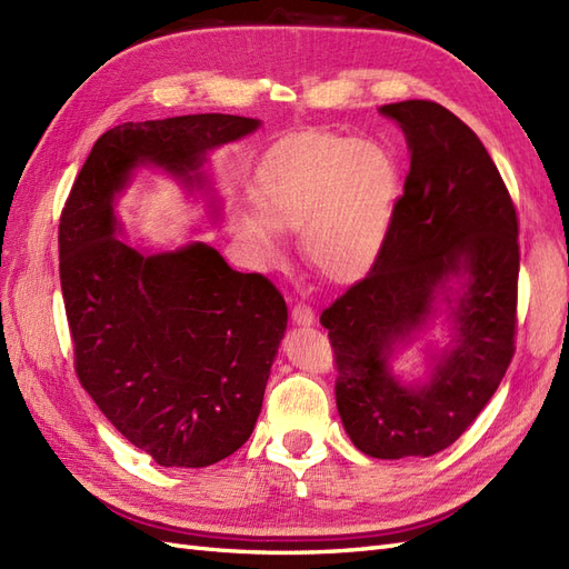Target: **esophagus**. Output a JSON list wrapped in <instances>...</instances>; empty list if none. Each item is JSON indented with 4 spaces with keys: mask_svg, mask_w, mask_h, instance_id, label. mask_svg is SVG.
<instances>
[{
    "mask_svg": "<svg viewBox=\"0 0 569 569\" xmlns=\"http://www.w3.org/2000/svg\"><path fill=\"white\" fill-rule=\"evenodd\" d=\"M292 321L297 323V326H311L313 321H316V313H313V309L309 307V303H295V309H292Z\"/></svg>",
    "mask_w": 569,
    "mask_h": 569,
    "instance_id": "esophagus-1",
    "label": "esophagus"
}]
</instances>
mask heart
Masks as SVG:
<instances>
[{"instance_id": "obj_1", "label": "heart", "mask_w": 569, "mask_h": 569, "mask_svg": "<svg viewBox=\"0 0 569 569\" xmlns=\"http://www.w3.org/2000/svg\"><path fill=\"white\" fill-rule=\"evenodd\" d=\"M253 210L233 233L262 266L282 260V231H299L309 266L332 282H357L379 260L398 198V169L373 142L297 134L277 142L253 173Z\"/></svg>"}]
</instances>
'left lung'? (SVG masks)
<instances>
[{
    "label": "left lung",
    "mask_w": 569,
    "mask_h": 569,
    "mask_svg": "<svg viewBox=\"0 0 569 569\" xmlns=\"http://www.w3.org/2000/svg\"><path fill=\"white\" fill-rule=\"evenodd\" d=\"M379 113L403 130L410 171L383 251L362 282L321 313L336 352V403L371 459L451 447L500 386L515 355L519 221L478 134L435 101ZM445 320L422 382L390 369L396 349Z\"/></svg>",
    "instance_id": "1"
}]
</instances>
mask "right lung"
<instances>
[{"mask_svg": "<svg viewBox=\"0 0 569 569\" xmlns=\"http://www.w3.org/2000/svg\"><path fill=\"white\" fill-rule=\"evenodd\" d=\"M260 120L200 113L122 122L96 140L60 217V282L74 367L118 432L166 468H204L251 437L287 303L258 272L190 241L149 253L118 239L116 200L154 166L219 204L202 166Z\"/></svg>", "mask_w": 569, "mask_h": 569, "instance_id": "obj_1", "label": "right lung"}]
</instances>
